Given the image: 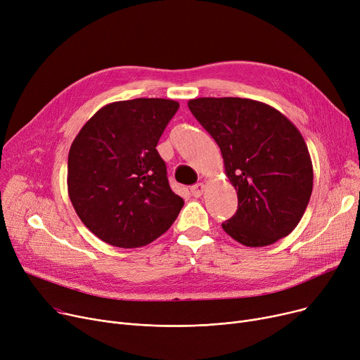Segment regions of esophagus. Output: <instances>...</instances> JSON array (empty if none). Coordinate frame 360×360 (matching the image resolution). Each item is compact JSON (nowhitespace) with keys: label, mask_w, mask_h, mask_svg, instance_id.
<instances>
[{"label":"esophagus","mask_w":360,"mask_h":360,"mask_svg":"<svg viewBox=\"0 0 360 360\" xmlns=\"http://www.w3.org/2000/svg\"><path fill=\"white\" fill-rule=\"evenodd\" d=\"M204 184L202 182H198V184H195V185H193L191 186V193H193V195L194 197H201L202 195V193H204Z\"/></svg>","instance_id":"esophagus-1"}]
</instances>
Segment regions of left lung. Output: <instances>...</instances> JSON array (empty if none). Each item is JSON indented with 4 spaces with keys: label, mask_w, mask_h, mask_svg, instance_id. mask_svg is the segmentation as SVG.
Listing matches in <instances>:
<instances>
[{
    "label": "left lung",
    "mask_w": 360,
    "mask_h": 360,
    "mask_svg": "<svg viewBox=\"0 0 360 360\" xmlns=\"http://www.w3.org/2000/svg\"><path fill=\"white\" fill-rule=\"evenodd\" d=\"M191 113L214 139L226 175L238 190V210L223 231L245 247L288 236L312 194V163L304 137L274 108L242 98H200Z\"/></svg>",
    "instance_id": "left-lung-1"
}]
</instances>
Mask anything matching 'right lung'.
I'll list each match as a JSON object with an SVG mask.
<instances>
[{
  "instance_id": "obj_1",
  "label": "right lung",
  "mask_w": 360,
  "mask_h": 360,
  "mask_svg": "<svg viewBox=\"0 0 360 360\" xmlns=\"http://www.w3.org/2000/svg\"><path fill=\"white\" fill-rule=\"evenodd\" d=\"M179 103L113 102L86 122L68 153V195L86 228L118 248H139L163 235L184 200L167 181L158 143Z\"/></svg>"
}]
</instances>
